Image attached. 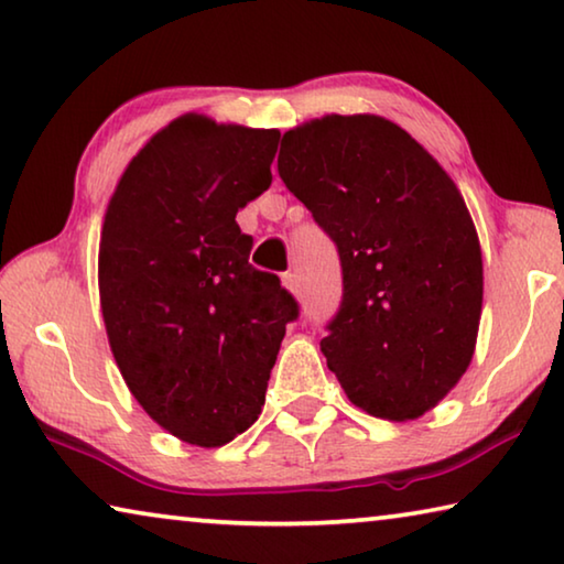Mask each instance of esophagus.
Returning <instances> with one entry per match:
<instances>
[{"instance_id": "esophagus-1", "label": "esophagus", "mask_w": 564, "mask_h": 564, "mask_svg": "<svg viewBox=\"0 0 564 564\" xmlns=\"http://www.w3.org/2000/svg\"><path fill=\"white\" fill-rule=\"evenodd\" d=\"M283 285L293 293V296H299L301 293V279L296 273H283Z\"/></svg>"}]
</instances>
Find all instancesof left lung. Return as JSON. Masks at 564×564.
Here are the masks:
<instances>
[{
	"mask_svg": "<svg viewBox=\"0 0 564 564\" xmlns=\"http://www.w3.org/2000/svg\"><path fill=\"white\" fill-rule=\"evenodd\" d=\"M279 175L341 258V308L321 341L328 369L366 414H426L467 371L481 318V248L459 187L369 112L283 132Z\"/></svg>",
	"mask_w": 564,
	"mask_h": 564,
	"instance_id": "8db88e82",
	"label": "left lung"
}]
</instances>
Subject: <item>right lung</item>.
<instances>
[{"instance_id":"obj_1","label":"right lung","mask_w":564,"mask_h":564,"mask_svg":"<svg viewBox=\"0 0 564 564\" xmlns=\"http://www.w3.org/2000/svg\"><path fill=\"white\" fill-rule=\"evenodd\" d=\"M279 138L187 112L140 148L105 210L97 283L118 369L155 424L208 449L261 414L299 316L236 223L271 185Z\"/></svg>"}]
</instances>
